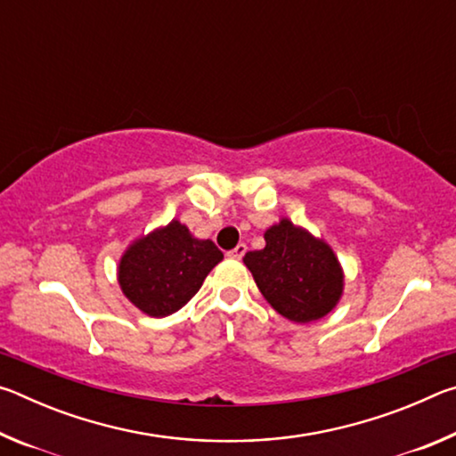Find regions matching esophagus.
<instances>
[{
  "label": "esophagus",
  "instance_id": "obj_1",
  "mask_svg": "<svg viewBox=\"0 0 456 456\" xmlns=\"http://www.w3.org/2000/svg\"><path fill=\"white\" fill-rule=\"evenodd\" d=\"M245 251H247V245L245 243H239L237 247H235V249H231L229 253H227V256L231 257V259H241L243 256H245Z\"/></svg>",
  "mask_w": 456,
  "mask_h": 456
}]
</instances>
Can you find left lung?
I'll use <instances>...</instances> for the list:
<instances>
[{
    "label": "left lung",
    "instance_id": "8db88e82",
    "mask_svg": "<svg viewBox=\"0 0 456 456\" xmlns=\"http://www.w3.org/2000/svg\"><path fill=\"white\" fill-rule=\"evenodd\" d=\"M265 247L243 264L277 314L296 323L328 315L342 297L344 273L331 247L281 219L265 231Z\"/></svg>",
    "mask_w": 456,
    "mask_h": 456
}]
</instances>
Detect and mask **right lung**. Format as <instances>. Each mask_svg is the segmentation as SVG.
I'll use <instances>...</instances> for the list:
<instances>
[{"label":"right lung","mask_w":456,"mask_h":456,"mask_svg":"<svg viewBox=\"0 0 456 456\" xmlns=\"http://www.w3.org/2000/svg\"><path fill=\"white\" fill-rule=\"evenodd\" d=\"M223 259L211 239H197L173 219L136 239L118 264V283L138 310L165 318L189 302Z\"/></svg>","instance_id":"right-lung-1"}]
</instances>
